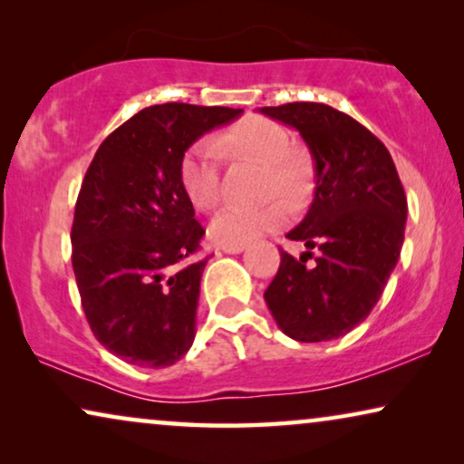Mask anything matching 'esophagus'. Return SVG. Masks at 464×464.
I'll list each match as a JSON object with an SVG mask.
<instances>
[{"mask_svg": "<svg viewBox=\"0 0 464 464\" xmlns=\"http://www.w3.org/2000/svg\"><path fill=\"white\" fill-rule=\"evenodd\" d=\"M221 251L230 253V256H237V253L245 251V245H224V246H221Z\"/></svg>", "mask_w": 464, "mask_h": 464, "instance_id": "obj_1", "label": "esophagus"}]
</instances>
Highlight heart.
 I'll list each match as a JSON object with an SVG mask.
<instances>
[{
	"instance_id": "obj_1",
	"label": "heart",
	"mask_w": 464,
	"mask_h": 464,
	"mask_svg": "<svg viewBox=\"0 0 464 464\" xmlns=\"http://www.w3.org/2000/svg\"><path fill=\"white\" fill-rule=\"evenodd\" d=\"M245 154L268 169L264 194H278L297 200L306 188V170L294 151L291 137L281 124L268 118H245L221 130L218 139H200L183 156L179 167L181 188L189 202L211 211L221 200V156ZM285 219L278 202L264 207H227L208 226V234L219 245H245L259 234L275 230Z\"/></svg>"
}]
</instances>
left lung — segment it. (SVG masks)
Instances as JSON below:
<instances>
[{"instance_id": "8db88e82", "label": "left lung", "mask_w": 464, "mask_h": 464, "mask_svg": "<svg viewBox=\"0 0 464 464\" xmlns=\"http://www.w3.org/2000/svg\"><path fill=\"white\" fill-rule=\"evenodd\" d=\"M259 111L300 132L314 162L313 205L287 234L306 251L295 259L281 249L266 304L289 338L335 340L367 319L395 270L408 219L403 186L384 143L346 113L323 103Z\"/></svg>"}]
</instances>
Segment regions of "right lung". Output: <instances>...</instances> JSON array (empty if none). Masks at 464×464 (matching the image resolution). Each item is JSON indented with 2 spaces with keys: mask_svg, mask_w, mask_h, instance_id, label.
Wrapping results in <instances>:
<instances>
[{
  "mask_svg": "<svg viewBox=\"0 0 464 464\" xmlns=\"http://www.w3.org/2000/svg\"><path fill=\"white\" fill-rule=\"evenodd\" d=\"M243 110L145 107L99 145L82 181L72 264L94 338L137 367H169L192 346L205 230L179 167L196 139Z\"/></svg>",
  "mask_w": 464,
  "mask_h": 464,
  "instance_id": "obj_1",
  "label": "right lung"
}]
</instances>
